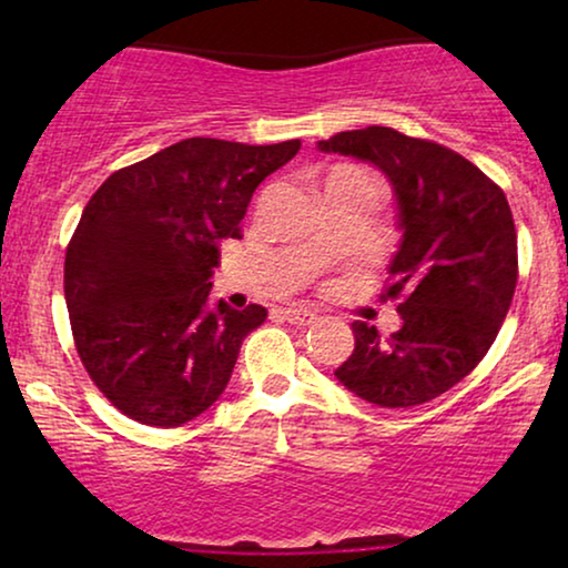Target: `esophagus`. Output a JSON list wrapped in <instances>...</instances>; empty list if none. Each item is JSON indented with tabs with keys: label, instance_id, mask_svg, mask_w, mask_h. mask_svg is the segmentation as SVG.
<instances>
[{
	"label": "esophagus",
	"instance_id": "obj_1",
	"mask_svg": "<svg viewBox=\"0 0 568 568\" xmlns=\"http://www.w3.org/2000/svg\"><path fill=\"white\" fill-rule=\"evenodd\" d=\"M284 317L294 325H313L317 321V313L310 307H286Z\"/></svg>",
	"mask_w": 568,
	"mask_h": 568
}]
</instances>
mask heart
<instances>
[{
	"label": "heart",
	"instance_id": "heart-1",
	"mask_svg": "<svg viewBox=\"0 0 568 568\" xmlns=\"http://www.w3.org/2000/svg\"><path fill=\"white\" fill-rule=\"evenodd\" d=\"M344 178H367L362 173V170L356 168H333L328 175H325V183H336V181H344ZM323 183V185H325Z\"/></svg>",
	"mask_w": 568,
	"mask_h": 568
}]
</instances>
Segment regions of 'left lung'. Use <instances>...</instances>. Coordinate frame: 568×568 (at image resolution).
<instances>
[{
	"label": "left lung",
	"mask_w": 568,
	"mask_h": 568,
	"mask_svg": "<svg viewBox=\"0 0 568 568\" xmlns=\"http://www.w3.org/2000/svg\"><path fill=\"white\" fill-rule=\"evenodd\" d=\"M375 165L393 185L400 232L385 297L403 325L383 338L352 323L354 352L338 383L383 408L426 403L468 377L491 348L517 286V232L507 196L447 146L367 126L317 142Z\"/></svg>",
	"instance_id": "left-lung-1"
}]
</instances>
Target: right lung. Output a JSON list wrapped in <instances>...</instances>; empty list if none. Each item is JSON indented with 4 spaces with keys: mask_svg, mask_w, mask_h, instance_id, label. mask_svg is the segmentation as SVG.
<instances>
[{
    "mask_svg": "<svg viewBox=\"0 0 568 568\" xmlns=\"http://www.w3.org/2000/svg\"><path fill=\"white\" fill-rule=\"evenodd\" d=\"M300 139L193 136L115 170L84 206L64 261L77 354L121 414L181 426L227 387L266 307L209 302L220 243L240 235L253 191Z\"/></svg>",
    "mask_w": 568,
    "mask_h": 568,
    "instance_id": "1",
    "label": "right lung"
}]
</instances>
